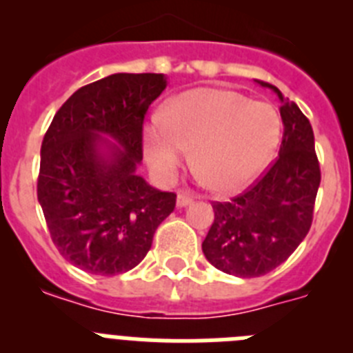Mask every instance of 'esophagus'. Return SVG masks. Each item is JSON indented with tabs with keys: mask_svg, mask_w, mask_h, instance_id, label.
I'll return each mask as SVG.
<instances>
[{
	"mask_svg": "<svg viewBox=\"0 0 353 353\" xmlns=\"http://www.w3.org/2000/svg\"><path fill=\"white\" fill-rule=\"evenodd\" d=\"M176 203L179 207H187V205L192 203V196L187 191H179V196H176Z\"/></svg>",
	"mask_w": 353,
	"mask_h": 353,
	"instance_id": "obj_1",
	"label": "esophagus"
}]
</instances>
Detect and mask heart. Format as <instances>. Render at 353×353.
I'll use <instances>...</instances> for the list:
<instances>
[{"label": "heart", "mask_w": 353, "mask_h": 353, "mask_svg": "<svg viewBox=\"0 0 353 353\" xmlns=\"http://www.w3.org/2000/svg\"><path fill=\"white\" fill-rule=\"evenodd\" d=\"M281 139V118L265 102L233 90L198 88L170 102L145 130L148 162L173 176L194 148V168L214 191L248 185L270 161Z\"/></svg>", "instance_id": "obj_1"}]
</instances>
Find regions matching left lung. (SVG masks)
Masks as SVG:
<instances>
[{"label": "left lung", "instance_id": "obj_1", "mask_svg": "<svg viewBox=\"0 0 353 353\" xmlns=\"http://www.w3.org/2000/svg\"><path fill=\"white\" fill-rule=\"evenodd\" d=\"M258 83L281 101L279 155L244 192L212 203L214 223L201 245L215 269L239 277L265 276L288 260L310 232L322 180L310 120L276 86Z\"/></svg>", "mask_w": 353, "mask_h": 353}]
</instances>
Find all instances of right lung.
Returning <instances> with one entry per match:
<instances>
[{
	"label": "right lung",
	"mask_w": 353,
	"mask_h": 353,
	"mask_svg": "<svg viewBox=\"0 0 353 353\" xmlns=\"http://www.w3.org/2000/svg\"><path fill=\"white\" fill-rule=\"evenodd\" d=\"M164 88L162 74H113L90 83L68 97L43 136L39 203L61 256L84 272L134 269L174 210V192L157 191L136 174L146 111ZM99 133L121 145L109 159L98 154Z\"/></svg>",
	"instance_id": "right-lung-1"
}]
</instances>
